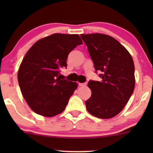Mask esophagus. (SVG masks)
<instances>
[{"label": "esophagus", "mask_w": 153, "mask_h": 153, "mask_svg": "<svg viewBox=\"0 0 153 153\" xmlns=\"http://www.w3.org/2000/svg\"><path fill=\"white\" fill-rule=\"evenodd\" d=\"M78 85L79 86H85V85H86V83H85V82H83V83H82V82H79Z\"/></svg>", "instance_id": "obj_1"}]
</instances>
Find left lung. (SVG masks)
<instances>
[{
	"mask_svg": "<svg viewBox=\"0 0 153 153\" xmlns=\"http://www.w3.org/2000/svg\"><path fill=\"white\" fill-rule=\"evenodd\" d=\"M101 81L89 80L91 96L85 101L88 111L110 119L122 111L134 89V65L131 54L116 39L106 34H81Z\"/></svg>",
	"mask_w": 153,
	"mask_h": 153,
	"instance_id": "8db88e82",
	"label": "left lung"
}]
</instances>
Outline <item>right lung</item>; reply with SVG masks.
Wrapping results in <instances>:
<instances>
[{
    "label": "right lung",
    "mask_w": 153,
    "mask_h": 153,
    "mask_svg": "<svg viewBox=\"0 0 153 153\" xmlns=\"http://www.w3.org/2000/svg\"><path fill=\"white\" fill-rule=\"evenodd\" d=\"M82 44L78 34H53L35 42L24 56L18 72L22 94L37 114L51 117L62 113L78 87L61 78L70 52Z\"/></svg>",
    "instance_id": "obj_1"
}]
</instances>
